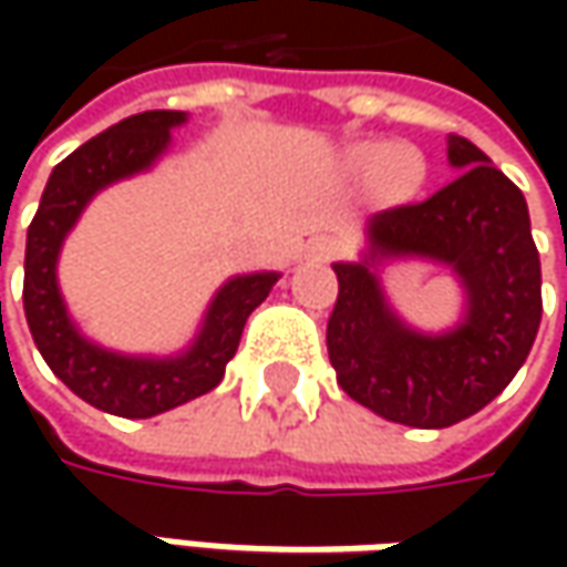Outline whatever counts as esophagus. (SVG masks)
Instances as JSON below:
<instances>
[{
    "mask_svg": "<svg viewBox=\"0 0 567 567\" xmlns=\"http://www.w3.org/2000/svg\"><path fill=\"white\" fill-rule=\"evenodd\" d=\"M338 243L331 239V236H318L309 243V258H318V261H324V258H334L338 255Z\"/></svg>",
    "mask_w": 567,
    "mask_h": 567,
    "instance_id": "1",
    "label": "esophagus"
}]
</instances>
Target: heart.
<instances>
[{"mask_svg":"<svg viewBox=\"0 0 567 567\" xmlns=\"http://www.w3.org/2000/svg\"><path fill=\"white\" fill-rule=\"evenodd\" d=\"M353 161L375 173L381 195L388 202H406L416 195L423 183V161L403 147H381V144H360L353 147Z\"/></svg>","mask_w":567,"mask_h":567,"instance_id":"1","label":"heart"}]
</instances>
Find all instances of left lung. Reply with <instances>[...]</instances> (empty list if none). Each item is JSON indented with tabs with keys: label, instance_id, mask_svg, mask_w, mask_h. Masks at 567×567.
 Masks as SVG:
<instances>
[{
	"label": "left lung",
	"instance_id": "obj_1",
	"mask_svg": "<svg viewBox=\"0 0 567 567\" xmlns=\"http://www.w3.org/2000/svg\"><path fill=\"white\" fill-rule=\"evenodd\" d=\"M457 173L423 205L372 214L357 261H334L328 321L338 384L381 420L445 429L495 401L524 365L543 316L530 210L512 179L467 138L447 135ZM394 260L445 267L462 316L442 332L406 322L383 290Z\"/></svg>",
	"mask_w": 567,
	"mask_h": 567
}]
</instances>
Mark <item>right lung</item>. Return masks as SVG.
I'll return each instance as SVG.
<instances>
[{
	"label": "right lung",
	"mask_w": 567,
	"mask_h": 567,
	"mask_svg": "<svg viewBox=\"0 0 567 567\" xmlns=\"http://www.w3.org/2000/svg\"><path fill=\"white\" fill-rule=\"evenodd\" d=\"M188 113L151 110L110 125L55 166L28 229L24 316L40 357L65 388L103 413L147 420L217 388L236 357L246 318L265 302L280 271L227 277L210 296L198 331L173 353H125L81 331L59 287V255L81 214L103 188L151 173L173 147Z\"/></svg>",
	"instance_id": "add662e5"
}]
</instances>
